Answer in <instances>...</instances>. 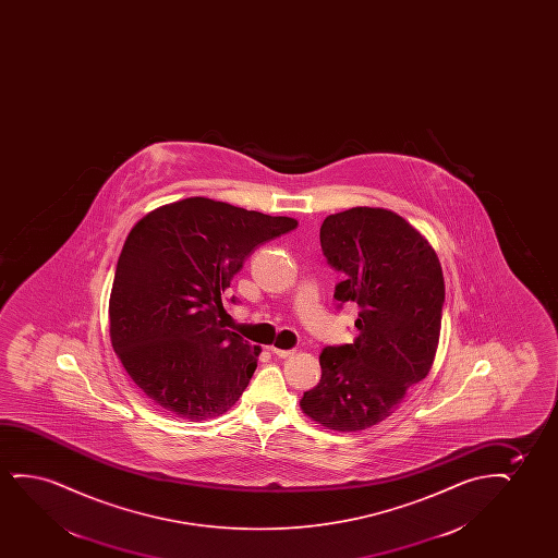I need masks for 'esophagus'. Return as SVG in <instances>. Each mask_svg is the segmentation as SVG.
I'll use <instances>...</instances> for the list:
<instances>
[{"label": "esophagus", "mask_w": 558, "mask_h": 558, "mask_svg": "<svg viewBox=\"0 0 558 558\" xmlns=\"http://www.w3.org/2000/svg\"><path fill=\"white\" fill-rule=\"evenodd\" d=\"M270 351L275 352L276 356H280V359H288L291 354H295V349L283 351V349H278V347H270Z\"/></svg>", "instance_id": "1"}]
</instances>
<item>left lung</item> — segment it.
<instances>
[{"label":"left lung","mask_w":558,"mask_h":558,"mask_svg":"<svg viewBox=\"0 0 558 558\" xmlns=\"http://www.w3.org/2000/svg\"><path fill=\"white\" fill-rule=\"evenodd\" d=\"M320 244L344 275L333 298L360 306L359 337L322 351L320 383L303 395L301 410L322 427L356 433L392 415L430 372L442 324V267L427 238L383 207L329 215Z\"/></svg>","instance_id":"obj_1"}]
</instances>
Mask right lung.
Instances as JSON below:
<instances>
[{"mask_svg":"<svg viewBox=\"0 0 558 558\" xmlns=\"http://www.w3.org/2000/svg\"><path fill=\"white\" fill-rule=\"evenodd\" d=\"M293 229L291 217L202 196L158 207L131 229L110 291V341L154 404L191 421L236 404L260 349L217 320L221 293L255 247Z\"/></svg>","mask_w":558,"mask_h":558,"instance_id":"add662e5","label":"right lung"}]
</instances>
